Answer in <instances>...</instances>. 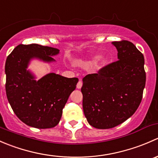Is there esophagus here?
<instances>
[{
    "label": "esophagus",
    "instance_id": "34e87169",
    "mask_svg": "<svg viewBox=\"0 0 158 158\" xmlns=\"http://www.w3.org/2000/svg\"><path fill=\"white\" fill-rule=\"evenodd\" d=\"M82 81L79 80V82L77 83V85H76V88L79 89L82 88Z\"/></svg>",
    "mask_w": 158,
    "mask_h": 158
}]
</instances>
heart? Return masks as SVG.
Segmentation results:
<instances>
[{
    "label": "heart",
    "instance_id": "obj_1",
    "mask_svg": "<svg viewBox=\"0 0 158 158\" xmlns=\"http://www.w3.org/2000/svg\"><path fill=\"white\" fill-rule=\"evenodd\" d=\"M98 58V56H89L88 58L85 59V60H82V61L79 62L78 65L80 66H89V65H91L92 63H93L95 61H96V60Z\"/></svg>",
    "mask_w": 158,
    "mask_h": 158
}]
</instances>
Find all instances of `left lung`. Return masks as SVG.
<instances>
[{
	"mask_svg": "<svg viewBox=\"0 0 158 158\" xmlns=\"http://www.w3.org/2000/svg\"><path fill=\"white\" fill-rule=\"evenodd\" d=\"M118 60L82 79V108L89 124L114 128L136 111L142 99L146 73L143 54L127 40L111 43Z\"/></svg>",
	"mask_w": 158,
	"mask_h": 158,
	"instance_id": "obj_1",
	"label": "left lung"
}]
</instances>
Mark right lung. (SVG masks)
<instances>
[{"instance_id":"obj_1","label":"right lung","mask_w":158,"mask_h":158,"mask_svg":"<svg viewBox=\"0 0 158 158\" xmlns=\"http://www.w3.org/2000/svg\"><path fill=\"white\" fill-rule=\"evenodd\" d=\"M60 53L56 48L39 44H20L7 56L5 63L6 94L13 111L20 121L33 128H53L60 122L78 78H66L50 73L36 80L28 69L30 61L52 63Z\"/></svg>"}]
</instances>
